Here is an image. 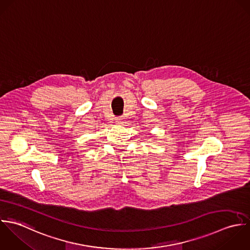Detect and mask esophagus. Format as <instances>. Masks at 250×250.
<instances>
[{
	"mask_svg": "<svg viewBox=\"0 0 250 250\" xmlns=\"http://www.w3.org/2000/svg\"><path fill=\"white\" fill-rule=\"evenodd\" d=\"M115 120H116V123H118V124H122V123H123V121H124V118H123V117H117Z\"/></svg>",
	"mask_w": 250,
	"mask_h": 250,
	"instance_id": "34e87169",
	"label": "esophagus"
}]
</instances>
